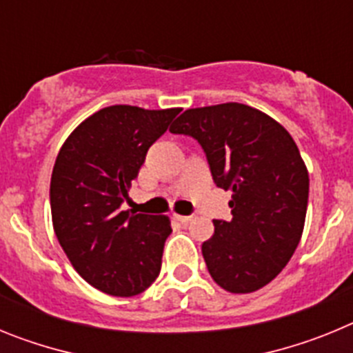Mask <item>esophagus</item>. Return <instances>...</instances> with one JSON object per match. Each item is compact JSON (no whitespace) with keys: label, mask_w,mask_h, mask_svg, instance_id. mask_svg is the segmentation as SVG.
<instances>
[{"label":"esophagus","mask_w":353,"mask_h":353,"mask_svg":"<svg viewBox=\"0 0 353 353\" xmlns=\"http://www.w3.org/2000/svg\"><path fill=\"white\" fill-rule=\"evenodd\" d=\"M173 217L176 221H179V223H182V224H187V223H189V221L192 219L191 215H180V214H173Z\"/></svg>","instance_id":"34e87169"}]
</instances>
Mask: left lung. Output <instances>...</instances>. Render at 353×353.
<instances>
[{
  "label": "left lung",
  "instance_id": "left-lung-1",
  "mask_svg": "<svg viewBox=\"0 0 353 353\" xmlns=\"http://www.w3.org/2000/svg\"><path fill=\"white\" fill-rule=\"evenodd\" d=\"M170 132L201 145L215 185L232 191V221H214L205 263L221 288L251 293L285 269L302 236L310 174L288 130L239 102L187 109Z\"/></svg>",
  "mask_w": 353,
  "mask_h": 353
}]
</instances>
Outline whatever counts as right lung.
<instances>
[{
    "label": "right lung",
    "mask_w": 353,
    "mask_h": 353,
    "mask_svg": "<svg viewBox=\"0 0 353 353\" xmlns=\"http://www.w3.org/2000/svg\"><path fill=\"white\" fill-rule=\"evenodd\" d=\"M180 111L109 105L77 125L56 157L54 233L77 274L108 295H138L161 272L170 219L121 210V203L148 148Z\"/></svg>",
    "instance_id": "right-lung-1"
}]
</instances>
